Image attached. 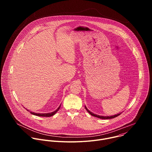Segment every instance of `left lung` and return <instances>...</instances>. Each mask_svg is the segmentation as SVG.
<instances>
[{
    "instance_id": "8db88e82",
    "label": "left lung",
    "mask_w": 152,
    "mask_h": 152,
    "mask_svg": "<svg viewBox=\"0 0 152 152\" xmlns=\"http://www.w3.org/2000/svg\"><path fill=\"white\" fill-rule=\"evenodd\" d=\"M85 110H86V111H87L90 114H91V115L94 116V117H96L97 118H100V119H104V120H106V119H111V118H114L115 117H118V115H120L121 113H119V114H115V115H111V116H102V115H97V114H95L94 113H93L92 112H91L90 111H89L87 107H86L85 106Z\"/></svg>"
}]
</instances>
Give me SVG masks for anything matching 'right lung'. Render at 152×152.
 Instances as JSON below:
<instances>
[{"instance_id": "add662e5", "label": "right lung", "mask_w": 152, "mask_h": 152, "mask_svg": "<svg viewBox=\"0 0 152 152\" xmlns=\"http://www.w3.org/2000/svg\"><path fill=\"white\" fill-rule=\"evenodd\" d=\"M60 107H61V104L59 105V106L57 108V109L55 111H54L52 113H35L29 111L28 110H27V111H29L31 114H33V115H37V116H39V117H51V116L55 115L58 111V110L60 109Z\"/></svg>"}]
</instances>
